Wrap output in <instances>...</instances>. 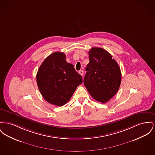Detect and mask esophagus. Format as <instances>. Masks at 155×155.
Listing matches in <instances>:
<instances>
[{
    "instance_id": "esophagus-1",
    "label": "esophagus",
    "mask_w": 155,
    "mask_h": 155,
    "mask_svg": "<svg viewBox=\"0 0 155 155\" xmlns=\"http://www.w3.org/2000/svg\"><path fill=\"white\" fill-rule=\"evenodd\" d=\"M78 73H79L80 75H81L82 76H83V74H84V71H83L82 70H80V71H78Z\"/></svg>"
}]
</instances>
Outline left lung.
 Wrapping results in <instances>:
<instances>
[{"label":"left lung","instance_id":"obj_1","mask_svg":"<svg viewBox=\"0 0 155 155\" xmlns=\"http://www.w3.org/2000/svg\"><path fill=\"white\" fill-rule=\"evenodd\" d=\"M88 53L90 62L85 68L84 85L94 99L105 103L118 91L120 69L112 56L102 48L93 47Z\"/></svg>","mask_w":155,"mask_h":155}]
</instances>
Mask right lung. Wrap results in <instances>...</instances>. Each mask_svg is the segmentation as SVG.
Here are the masks:
<instances>
[{
  "mask_svg": "<svg viewBox=\"0 0 155 155\" xmlns=\"http://www.w3.org/2000/svg\"><path fill=\"white\" fill-rule=\"evenodd\" d=\"M36 80L46 101L58 107L70 100L82 82V76L73 64L66 61L65 54L61 52H54L46 58L38 70Z\"/></svg>",
  "mask_w": 155,
  "mask_h": 155,
  "instance_id": "obj_1",
  "label": "right lung"
}]
</instances>
